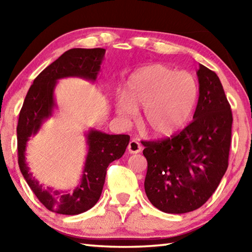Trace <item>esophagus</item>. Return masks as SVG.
Listing matches in <instances>:
<instances>
[{
    "mask_svg": "<svg viewBox=\"0 0 252 252\" xmlns=\"http://www.w3.org/2000/svg\"><path fill=\"white\" fill-rule=\"evenodd\" d=\"M141 150H142L141 144H140L138 141H135V140H131L129 142V146H127V151L130 153H139Z\"/></svg>",
    "mask_w": 252,
    "mask_h": 252,
    "instance_id": "esophagus-1",
    "label": "esophagus"
}]
</instances>
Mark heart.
Returning <instances> with one entry per match:
<instances>
[{"label": "heart", "mask_w": 252, "mask_h": 252, "mask_svg": "<svg viewBox=\"0 0 252 252\" xmlns=\"http://www.w3.org/2000/svg\"><path fill=\"white\" fill-rule=\"evenodd\" d=\"M198 96L197 83L189 73L152 64L142 67L126 81L117 113L130 121L143 108L141 125L149 134L163 138L181 129L190 118Z\"/></svg>", "instance_id": "obj_1"}]
</instances>
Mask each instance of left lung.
<instances>
[{"label": "left lung", "mask_w": 252, "mask_h": 252, "mask_svg": "<svg viewBox=\"0 0 252 252\" xmlns=\"http://www.w3.org/2000/svg\"><path fill=\"white\" fill-rule=\"evenodd\" d=\"M193 121L162 141H144L148 161L144 190L165 213L197 210L218 188L228 168L232 113L220 80L202 64Z\"/></svg>", "instance_id": "left-lung-1"}]
</instances>
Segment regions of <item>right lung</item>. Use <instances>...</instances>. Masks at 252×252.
<instances>
[{
    "label": "right lung",
    "instance_id": "1",
    "mask_svg": "<svg viewBox=\"0 0 252 252\" xmlns=\"http://www.w3.org/2000/svg\"><path fill=\"white\" fill-rule=\"evenodd\" d=\"M104 54L105 50L100 48L66 51L33 81L20 112L16 127L20 170L41 203L60 215H80L94 206L103 189L106 168L111 162L125 155L130 136L108 134L95 129L85 131L88 153L82 176L73 191L45 188L33 177L25 158L28 141L31 136L39 133L42 125L53 117L55 109H58L54 97L58 81L65 78H81L94 83L101 71Z\"/></svg>",
    "mask_w": 252,
    "mask_h": 252
}]
</instances>
